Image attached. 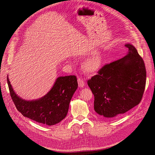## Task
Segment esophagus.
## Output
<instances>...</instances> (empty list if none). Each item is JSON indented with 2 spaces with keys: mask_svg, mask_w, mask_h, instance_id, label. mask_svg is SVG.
<instances>
[{
  "mask_svg": "<svg viewBox=\"0 0 155 155\" xmlns=\"http://www.w3.org/2000/svg\"><path fill=\"white\" fill-rule=\"evenodd\" d=\"M78 87H84V86L85 85V81L82 79L81 78H78Z\"/></svg>",
  "mask_w": 155,
  "mask_h": 155,
  "instance_id": "1",
  "label": "esophagus"
}]
</instances>
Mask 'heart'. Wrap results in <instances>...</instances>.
<instances>
[{
	"mask_svg": "<svg viewBox=\"0 0 155 155\" xmlns=\"http://www.w3.org/2000/svg\"><path fill=\"white\" fill-rule=\"evenodd\" d=\"M104 62V56L100 51H95L82 64V68L88 73H95L102 67Z\"/></svg>",
	"mask_w": 155,
	"mask_h": 155,
	"instance_id": "b5f03b06",
	"label": "heart"
}]
</instances>
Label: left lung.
<instances>
[{"label": "left lung", "instance_id": "obj_1", "mask_svg": "<svg viewBox=\"0 0 155 155\" xmlns=\"http://www.w3.org/2000/svg\"><path fill=\"white\" fill-rule=\"evenodd\" d=\"M128 52L105 64L87 84L94 95V110L101 117L114 118L140 104L146 78L144 61L135 47L125 45Z\"/></svg>", "mask_w": 155, "mask_h": 155}]
</instances>
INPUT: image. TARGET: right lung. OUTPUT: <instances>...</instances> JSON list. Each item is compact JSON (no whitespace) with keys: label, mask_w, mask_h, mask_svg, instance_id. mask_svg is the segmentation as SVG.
Listing matches in <instances>:
<instances>
[{"label":"right lung","mask_w":155,"mask_h":155,"mask_svg":"<svg viewBox=\"0 0 155 155\" xmlns=\"http://www.w3.org/2000/svg\"><path fill=\"white\" fill-rule=\"evenodd\" d=\"M7 80L11 98L19 112L24 117L48 126L59 123L67 116L70 102L78 87L75 75L60 77L44 97L26 101L15 94L8 77Z\"/></svg>","instance_id":"obj_1"}]
</instances>
